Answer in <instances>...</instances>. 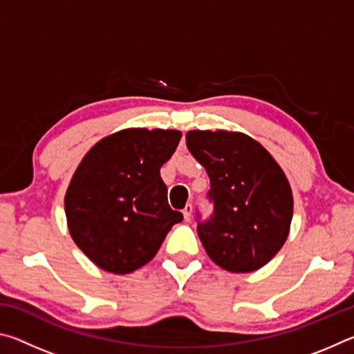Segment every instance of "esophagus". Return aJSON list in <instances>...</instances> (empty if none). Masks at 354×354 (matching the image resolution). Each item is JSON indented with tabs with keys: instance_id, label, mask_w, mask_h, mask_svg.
Instances as JSON below:
<instances>
[{
	"instance_id": "obj_1",
	"label": "esophagus",
	"mask_w": 354,
	"mask_h": 354,
	"mask_svg": "<svg viewBox=\"0 0 354 354\" xmlns=\"http://www.w3.org/2000/svg\"><path fill=\"white\" fill-rule=\"evenodd\" d=\"M192 212H194V207H192V205H187L184 209H183V215H184V220L189 221L190 217H192Z\"/></svg>"
}]
</instances>
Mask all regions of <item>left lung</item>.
Returning a JSON list of instances; mask_svg holds the SVG:
<instances>
[{
	"label": "left lung",
	"mask_w": 354,
	"mask_h": 354,
	"mask_svg": "<svg viewBox=\"0 0 354 354\" xmlns=\"http://www.w3.org/2000/svg\"><path fill=\"white\" fill-rule=\"evenodd\" d=\"M185 143L211 179L214 214L196 227L207 256L232 273L259 270L290 231L293 196L283 169L237 131H189Z\"/></svg>",
	"instance_id": "left-lung-1"
}]
</instances>
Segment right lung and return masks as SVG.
I'll return each instance as SVG.
<instances>
[{
	"instance_id": "right-lung-1",
	"label": "right lung",
	"mask_w": 354,
	"mask_h": 354,
	"mask_svg": "<svg viewBox=\"0 0 354 354\" xmlns=\"http://www.w3.org/2000/svg\"><path fill=\"white\" fill-rule=\"evenodd\" d=\"M179 140L176 129L128 128L84 156L64 203L70 236L95 266L115 274L137 270L183 220L160 178Z\"/></svg>"
}]
</instances>
